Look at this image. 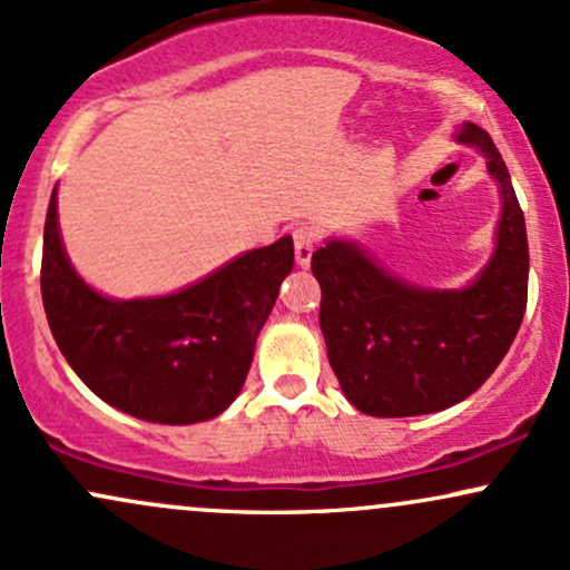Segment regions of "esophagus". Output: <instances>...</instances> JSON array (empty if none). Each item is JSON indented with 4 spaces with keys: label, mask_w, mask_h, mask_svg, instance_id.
Wrapping results in <instances>:
<instances>
[{
    "label": "esophagus",
    "mask_w": 570,
    "mask_h": 570,
    "mask_svg": "<svg viewBox=\"0 0 570 570\" xmlns=\"http://www.w3.org/2000/svg\"><path fill=\"white\" fill-rule=\"evenodd\" d=\"M294 257H297V265H307L313 257V248L318 244V233L313 227H297L294 230Z\"/></svg>",
    "instance_id": "obj_1"
}]
</instances>
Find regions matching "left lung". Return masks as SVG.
<instances>
[{
    "label": "left lung",
    "mask_w": 570,
    "mask_h": 570,
    "mask_svg": "<svg viewBox=\"0 0 570 570\" xmlns=\"http://www.w3.org/2000/svg\"><path fill=\"white\" fill-rule=\"evenodd\" d=\"M458 141L485 153L503 198L499 244L472 286L421 289L345 240H330L311 257L330 364L348 402L367 415H426L472 396L507 356L525 316L528 235L507 163L474 122Z\"/></svg>",
    "instance_id": "1"
}]
</instances>
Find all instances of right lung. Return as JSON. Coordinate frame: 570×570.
Returning <instances> with one entry per match:
<instances>
[{
    "instance_id": "right-lung-1",
    "label": "right lung",
    "mask_w": 570,
    "mask_h": 570,
    "mask_svg": "<svg viewBox=\"0 0 570 570\" xmlns=\"http://www.w3.org/2000/svg\"><path fill=\"white\" fill-rule=\"evenodd\" d=\"M56 189L42 244V303L69 367L112 407L166 426L217 417L238 396L254 343L292 273L289 235L200 284L155 299H107L71 271Z\"/></svg>"
}]
</instances>
